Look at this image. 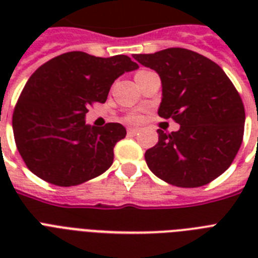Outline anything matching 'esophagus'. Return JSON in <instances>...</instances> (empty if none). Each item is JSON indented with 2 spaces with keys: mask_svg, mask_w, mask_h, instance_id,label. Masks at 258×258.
<instances>
[{
  "mask_svg": "<svg viewBox=\"0 0 258 258\" xmlns=\"http://www.w3.org/2000/svg\"><path fill=\"white\" fill-rule=\"evenodd\" d=\"M127 133H128V135H137V134L139 133V130H138V128H128V130H127Z\"/></svg>",
  "mask_w": 258,
  "mask_h": 258,
  "instance_id": "1",
  "label": "esophagus"
}]
</instances>
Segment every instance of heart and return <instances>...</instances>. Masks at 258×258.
<instances>
[{"instance_id":"b5f03b06","label":"heart","mask_w":258,"mask_h":258,"mask_svg":"<svg viewBox=\"0 0 258 258\" xmlns=\"http://www.w3.org/2000/svg\"><path fill=\"white\" fill-rule=\"evenodd\" d=\"M125 120L130 123H139L142 120V115L139 112H131L125 116Z\"/></svg>"}]
</instances>
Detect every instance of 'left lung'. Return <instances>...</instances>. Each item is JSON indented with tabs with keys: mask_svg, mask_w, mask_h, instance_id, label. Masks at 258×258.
Here are the masks:
<instances>
[{
	"mask_svg": "<svg viewBox=\"0 0 258 258\" xmlns=\"http://www.w3.org/2000/svg\"><path fill=\"white\" fill-rule=\"evenodd\" d=\"M162 80L158 115L180 124L146 151L149 169L178 187H200L229 169L244 138L245 108L222 68L202 54L169 48L134 54Z\"/></svg>",
	"mask_w": 258,
	"mask_h": 258,
	"instance_id": "8db88e82",
	"label": "left lung"
}]
</instances>
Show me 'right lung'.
<instances>
[{
  "instance_id": "obj_1",
  "label": "right lung",
  "mask_w": 258,
  "mask_h": 258,
  "mask_svg": "<svg viewBox=\"0 0 258 258\" xmlns=\"http://www.w3.org/2000/svg\"><path fill=\"white\" fill-rule=\"evenodd\" d=\"M128 56L95 57L68 52L53 57L26 82L14 107L13 134L26 167L56 186H76L100 175L125 137L119 123L86 124L93 103H104L112 83L138 68Z\"/></svg>"
}]
</instances>
